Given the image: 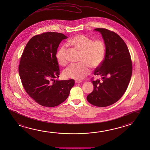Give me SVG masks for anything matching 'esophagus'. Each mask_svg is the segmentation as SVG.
Segmentation results:
<instances>
[{"instance_id":"1","label":"esophagus","mask_w":150,"mask_h":150,"mask_svg":"<svg viewBox=\"0 0 150 150\" xmlns=\"http://www.w3.org/2000/svg\"><path fill=\"white\" fill-rule=\"evenodd\" d=\"M82 82H83V81H79V80H76V81H75V83H82Z\"/></svg>"}]
</instances>
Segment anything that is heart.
I'll return each mask as SVG.
<instances>
[{"mask_svg": "<svg viewBox=\"0 0 150 150\" xmlns=\"http://www.w3.org/2000/svg\"><path fill=\"white\" fill-rule=\"evenodd\" d=\"M68 44L81 51L78 64H71L64 69L63 75L67 79H81L88 75L91 67L98 68L103 63L106 57V47L102 40H93L85 35H79L69 40ZM56 58L59 64L65 66L68 62L67 45L62 46L57 51Z\"/></svg>", "mask_w": 150, "mask_h": 150, "instance_id": "1", "label": "heart"}]
</instances>
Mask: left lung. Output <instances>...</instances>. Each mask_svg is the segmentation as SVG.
I'll list each match as a JSON object with an SVG mask.
<instances>
[{
	"label": "left lung",
	"mask_w": 150,
	"mask_h": 150,
	"mask_svg": "<svg viewBox=\"0 0 150 150\" xmlns=\"http://www.w3.org/2000/svg\"><path fill=\"white\" fill-rule=\"evenodd\" d=\"M100 33L106 46V57L103 63L94 71L101 76L91 81L93 90L87 100L93 106L104 107L119 100L125 93L132 73L130 52L125 41L118 34L105 28H96Z\"/></svg>",
	"instance_id": "obj_1"
}]
</instances>
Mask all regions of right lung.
Instances as JSON below:
<instances>
[{
    "label": "right lung",
    "mask_w": 150,
    "mask_h": 150,
    "mask_svg": "<svg viewBox=\"0 0 150 150\" xmlns=\"http://www.w3.org/2000/svg\"><path fill=\"white\" fill-rule=\"evenodd\" d=\"M66 35L44 32L32 37L20 58L19 73L25 91L40 105L53 107L63 103L75 83L74 79L55 80L59 69L57 50Z\"/></svg>",
    "instance_id": "obj_1"
}]
</instances>
